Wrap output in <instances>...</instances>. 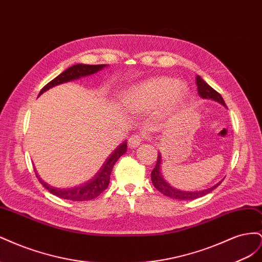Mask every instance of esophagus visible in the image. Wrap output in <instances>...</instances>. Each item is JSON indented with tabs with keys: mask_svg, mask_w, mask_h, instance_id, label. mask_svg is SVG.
I'll return each instance as SVG.
<instances>
[{
	"mask_svg": "<svg viewBox=\"0 0 262 262\" xmlns=\"http://www.w3.org/2000/svg\"><path fill=\"white\" fill-rule=\"evenodd\" d=\"M144 139H145V136H143V134H134V136H132L128 141L129 147L131 148L138 147L142 143V141H144Z\"/></svg>",
	"mask_w": 262,
	"mask_h": 262,
	"instance_id": "34e87169",
	"label": "esophagus"
}]
</instances>
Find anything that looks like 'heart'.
<instances>
[{
	"label": "heart",
	"instance_id": "obj_1",
	"mask_svg": "<svg viewBox=\"0 0 262 262\" xmlns=\"http://www.w3.org/2000/svg\"><path fill=\"white\" fill-rule=\"evenodd\" d=\"M188 89L171 77H156L136 86L129 92L131 106L138 112H147L166 102L169 109L180 107Z\"/></svg>",
	"mask_w": 262,
	"mask_h": 262
}]
</instances>
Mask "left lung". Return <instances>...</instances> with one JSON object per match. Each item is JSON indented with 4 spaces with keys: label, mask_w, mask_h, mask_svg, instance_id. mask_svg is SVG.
<instances>
[{
    "label": "left lung",
    "mask_w": 262,
    "mask_h": 262,
    "mask_svg": "<svg viewBox=\"0 0 262 262\" xmlns=\"http://www.w3.org/2000/svg\"><path fill=\"white\" fill-rule=\"evenodd\" d=\"M195 83L198 86V93H199V95L202 98L215 100L223 106H226L225 101L223 98H222L221 95L215 90H213L210 85L205 83L199 75L195 77ZM161 164H162V156L160 153H158L156 165H155L154 169L152 170V173H150V178H152L153 186L158 190V191L162 192L164 195L172 198V199H177V200L198 199V198H201L205 194L210 193L212 190H214L217 186H220V184L222 182V181H220L216 185H214L213 187L208 188L205 190H200V191H182V190L172 188L171 186H169L167 184V182H166V180L163 178L162 172H161Z\"/></svg>",
    "instance_id": "1"
}]
</instances>
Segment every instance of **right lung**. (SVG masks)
<instances>
[{
    "mask_svg": "<svg viewBox=\"0 0 262 262\" xmlns=\"http://www.w3.org/2000/svg\"><path fill=\"white\" fill-rule=\"evenodd\" d=\"M105 67H107V64H97V66L75 64L73 67H71L66 71H63L60 75L53 78V80L46 86H43L40 93H39V96L55 85L77 80V78H80L82 76H87V75H92L94 73H97L98 71L102 70ZM126 147H128L126 146V142H123V143L119 145L112 153V155L107 158L104 165L101 166L99 171L95 175V177L85 182V184H82L77 187L68 188V189L52 188L51 186H48L46 182H43L41 178H39L38 173H36V175L38 180L40 181V184L48 190L50 193L61 198V199L72 200V201L92 200V199H95V198H97L101 192H104V190L107 189L114 166L116 162L119 160V157L122 156L126 152Z\"/></svg>",
    "mask_w": 262,
    "mask_h": 262,
    "instance_id": "add662e5",
    "label": "right lung"
}]
</instances>
